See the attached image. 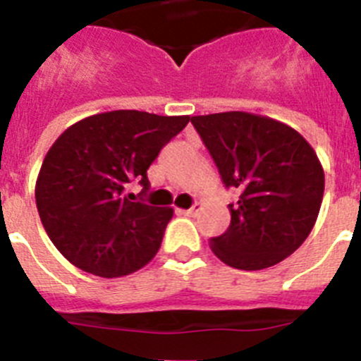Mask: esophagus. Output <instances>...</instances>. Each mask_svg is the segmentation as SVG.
Listing matches in <instances>:
<instances>
[{
  "label": "esophagus",
  "instance_id": "esophagus-1",
  "mask_svg": "<svg viewBox=\"0 0 361 361\" xmlns=\"http://www.w3.org/2000/svg\"><path fill=\"white\" fill-rule=\"evenodd\" d=\"M200 209H202V204L197 202L195 206H193V208H190V209H180V212H183L184 215H188V216H195L197 213L200 212Z\"/></svg>",
  "mask_w": 361,
  "mask_h": 361
}]
</instances>
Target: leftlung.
I'll use <instances>...</instances> for the list:
<instances>
[{
	"label": "left lung",
	"instance_id": "left-lung-1",
	"mask_svg": "<svg viewBox=\"0 0 361 361\" xmlns=\"http://www.w3.org/2000/svg\"><path fill=\"white\" fill-rule=\"evenodd\" d=\"M228 188V231L209 240L235 269L258 271L282 262L309 237L320 213L325 175L312 146L288 124L250 111L191 117Z\"/></svg>",
	"mask_w": 361,
	"mask_h": 361
}]
</instances>
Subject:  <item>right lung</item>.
Segmentation results:
<instances>
[{"mask_svg":"<svg viewBox=\"0 0 361 361\" xmlns=\"http://www.w3.org/2000/svg\"><path fill=\"white\" fill-rule=\"evenodd\" d=\"M190 116L114 110L68 126L44 155L36 206L59 253L79 269L114 279L155 257L173 208L124 197L137 178L145 190L149 168Z\"/></svg>","mask_w":361,"mask_h":361,"instance_id":"1","label":"right lung"}]
</instances>
